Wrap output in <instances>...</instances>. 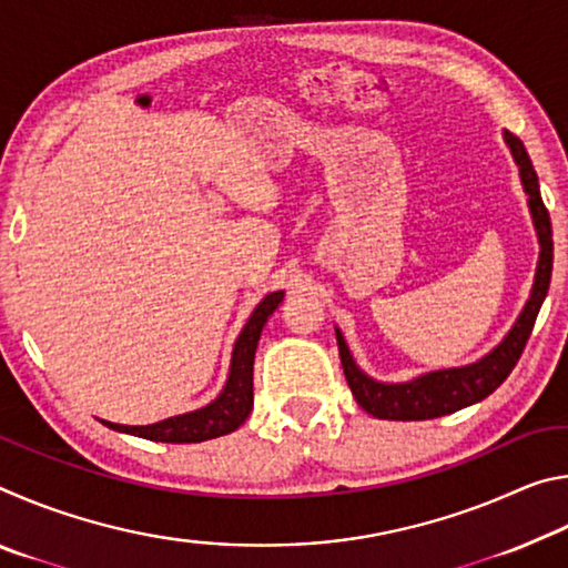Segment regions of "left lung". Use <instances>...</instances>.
Segmentation results:
<instances>
[{"instance_id": "8db88e82", "label": "left lung", "mask_w": 568, "mask_h": 568, "mask_svg": "<svg viewBox=\"0 0 568 568\" xmlns=\"http://www.w3.org/2000/svg\"><path fill=\"white\" fill-rule=\"evenodd\" d=\"M504 142L506 148L511 150V158L518 168V178H521L524 192L528 195V213H531L534 230L538 237V263L531 295H528L524 311L518 313L511 331H508L501 343L494 345L484 358L466 365H456V368L420 373V376L403 383H386L368 376V373L355 363L341 328H335L345 381H348L358 406L363 410H368L371 416L383 420H426L448 416V413L474 406V403L491 396V393L508 378V373L514 371L516 361L521 358L524 345L536 323V315L541 311L546 293H549L554 240L551 220L544 207L536 170L531 165V158H528L524 142L508 130H504Z\"/></svg>"}]
</instances>
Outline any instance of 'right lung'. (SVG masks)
I'll list each match as a JSON object with an SVG mask.
<instances>
[{"instance_id":"1","label":"right lung","mask_w":568,"mask_h":568,"mask_svg":"<svg viewBox=\"0 0 568 568\" xmlns=\"http://www.w3.org/2000/svg\"><path fill=\"white\" fill-rule=\"evenodd\" d=\"M285 291L267 293L255 311L250 313L245 328L240 331L237 341L233 345V358H230V373L223 390L215 400L207 406L180 413L165 420L150 423V426H122V423L102 420L104 426L120 434H130L148 440H160V444H200V440H210L225 434H233L245 423V418L253 410V363H255V348L261 341L263 325L271 318L273 311L283 303Z\"/></svg>"}]
</instances>
